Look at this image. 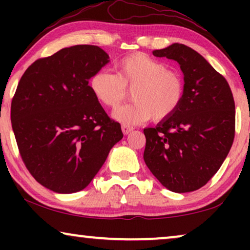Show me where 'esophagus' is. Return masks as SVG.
Masks as SVG:
<instances>
[{
    "label": "esophagus",
    "instance_id": "obj_1",
    "mask_svg": "<svg viewBox=\"0 0 250 250\" xmlns=\"http://www.w3.org/2000/svg\"><path fill=\"white\" fill-rule=\"evenodd\" d=\"M133 129H134V128H133L132 126H129V125H126V124L122 125V131H123V133H124V134H128V133H131Z\"/></svg>",
    "mask_w": 250,
    "mask_h": 250
}]
</instances>
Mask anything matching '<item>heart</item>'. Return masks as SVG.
I'll return each mask as SVG.
<instances>
[{"instance_id":"obj_1","label":"heart","mask_w":250,"mask_h":250,"mask_svg":"<svg viewBox=\"0 0 250 250\" xmlns=\"http://www.w3.org/2000/svg\"><path fill=\"white\" fill-rule=\"evenodd\" d=\"M116 75L99 70L90 80V88L99 102L116 108L132 90L133 102L112 112L126 125L142 124L150 118L163 121L173 115L183 99L182 77L167 69L162 61L136 52L123 58L115 66Z\"/></svg>"}]
</instances>
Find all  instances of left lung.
<instances>
[{
  "mask_svg": "<svg viewBox=\"0 0 250 250\" xmlns=\"http://www.w3.org/2000/svg\"><path fill=\"white\" fill-rule=\"evenodd\" d=\"M153 56L175 60L184 75L179 108L156 127L143 129L146 165L166 189H200L220 169L234 139L235 105L228 82L205 58L174 43Z\"/></svg>",
  "mask_w": 250,
  "mask_h": 250,
  "instance_id": "left-lung-1",
  "label": "left lung"
}]
</instances>
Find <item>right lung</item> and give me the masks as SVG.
<instances>
[{
	"label": "right lung",
	"mask_w": 250,
	"mask_h": 250,
	"mask_svg": "<svg viewBox=\"0 0 250 250\" xmlns=\"http://www.w3.org/2000/svg\"><path fill=\"white\" fill-rule=\"evenodd\" d=\"M108 62L99 46L74 45L36 60L20 78L11 104L17 145L34 179L54 192L85 189L123 139L88 85Z\"/></svg>",
	"instance_id": "obj_1"
}]
</instances>
